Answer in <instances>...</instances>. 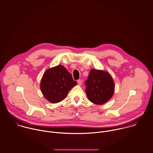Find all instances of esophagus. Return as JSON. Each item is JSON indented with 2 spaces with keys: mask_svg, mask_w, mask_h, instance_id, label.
I'll return each mask as SVG.
<instances>
[{
  "mask_svg": "<svg viewBox=\"0 0 153 153\" xmlns=\"http://www.w3.org/2000/svg\"><path fill=\"white\" fill-rule=\"evenodd\" d=\"M77 83H78V85H82V80H81V79H79V80H77Z\"/></svg>",
  "mask_w": 153,
  "mask_h": 153,
  "instance_id": "esophagus-1",
  "label": "esophagus"
}]
</instances>
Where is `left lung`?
I'll use <instances>...</instances> for the list:
<instances>
[{"label":"left lung","instance_id":"left-lung-1","mask_svg":"<svg viewBox=\"0 0 153 153\" xmlns=\"http://www.w3.org/2000/svg\"><path fill=\"white\" fill-rule=\"evenodd\" d=\"M85 91L88 100L97 105L108 101L114 91V83L107 71L92 69L85 82Z\"/></svg>","mask_w":153,"mask_h":153}]
</instances>
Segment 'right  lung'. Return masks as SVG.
Returning a JSON list of instances; mask_svg holds the SVG:
<instances>
[{"label": "right lung", "mask_w": 153, "mask_h": 153, "mask_svg": "<svg viewBox=\"0 0 153 153\" xmlns=\"http://www.w3.org/2000/svg\"><path fill=\"white\" fill-rule=\"evenodd\" d=\"M76 85L71 74L64 66L59 65L45 72L40 82V89L47 100L57 103L64 100Z\"/></svg>", "instance_id": "add662e5"}]
</instances>
